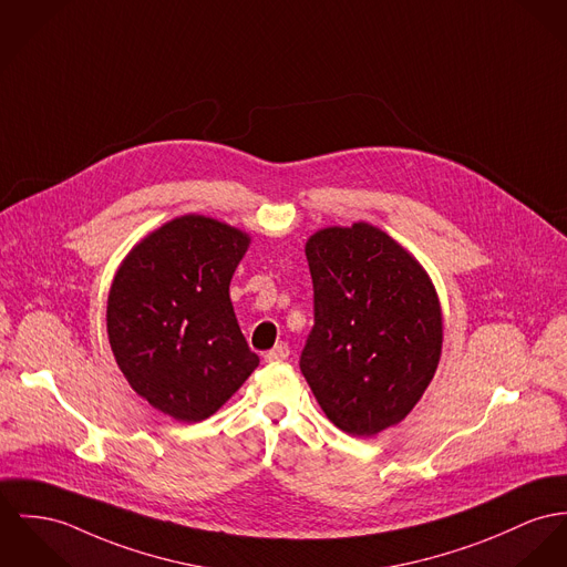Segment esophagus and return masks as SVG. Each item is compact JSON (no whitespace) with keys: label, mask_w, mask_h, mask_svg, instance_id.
Returning <instances> with one entry per match:
<instances>
[{"label":"esophagus","mask_w":567,"mask_h":567,"mask_svg":"<svg viewBox=\"0 0 567 567\" xmlns=\"http://www.w3.org/2000/svg\"><path fill=\"white\" fill-rule=\"evenodd\" d=\"M289 358V346L287 343H278L276 348L269 349L265 353V362H280V360H287Z\"/></svg>","instance_id":"esophagus-1"}]
</instances>
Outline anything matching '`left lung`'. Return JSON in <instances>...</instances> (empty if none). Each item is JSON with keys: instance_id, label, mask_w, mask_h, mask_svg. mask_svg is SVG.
I'll return each mask as SVG.
<instances>
[{"instance_id": "8db88e82", "label": "left lung", "mask_w": 567, "mask_h": 567, "mask_svg": "<svg viewBox=\"0 0 567 567\" xmlns=\"http://www.w3.org/2000/svg\"><path fill=\"white\" fill-rule=\"evenodd\" d=\"M306 259L315 326L300 369L339 430L375 436L412 412L436 373V289L421 262L367 221L317 230Z\"/></svg>"}]
</instances>
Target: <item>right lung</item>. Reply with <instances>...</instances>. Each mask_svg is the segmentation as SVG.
<instances>
[{"label": "right lung", "mask_w": 567, "mask_h": 567, "mask_svg": "<svg viewBox=\"0 0 567 567\" xmlns=\"http://www.w3.org/2000/svg\"><path fill=\"white\" fill-rule=\"evenodd\" d=\"M250 237L205 216L171 219L121 262L107 337L131 389L181 423L216 414L259 367L228 296Z\"/></svg>", "instance_id": "add662e5"}]
</instances>
